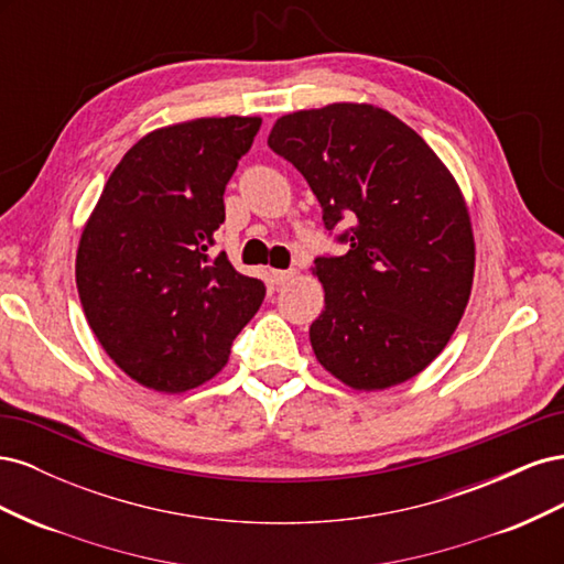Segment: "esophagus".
Instances as JSON below:
<instances>
[{"instance_id": "34e87169", "label": "esophagus", "mask_w": 564, "mask_h": 564, "mask_svg": "<svg viewBox=\"0 0 564 564\" xmlns=\"http://www.w3.org/2000/svg\"><path fill=\"white\" fill-rule=\"evenodd\" d=\"M294 275H296L294 268H289V270H272V282H275L278 286H282V284H286L289 280H292Z\"/></svg>"}]
</instances>
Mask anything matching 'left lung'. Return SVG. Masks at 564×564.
Returning a JSON list of instances; mask_svg holds the SVG:
<instances>
[{"label": "left lung", "instance_id": "1", "mask_svg": "<svg viewBox=\"0 0 564 564\" xmlns=\"http://www.w3.org/2000/svg\"><path fill=\"white\" fill-rule=\"evenodd\" d=\"M268 145L315 193L344 256H317L319 365L357 390L416 377L447 346L473 286L475 242L447 166L395 115L334 104L280 117Z\"/></svg>", "mask_w": 564, "mask_h": 564}]
</instances>
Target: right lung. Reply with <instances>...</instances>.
<instances>
[{
    "mask_svg": "<svg viewBox=\"0 0 564 564\" xmlns=\"http://www.w3.org/2000/svg\"><path fill=\"white\" fill-rule=\"evenodd\" d=\"M261 117H204L148 133L115 166L84 226L77 292L100 346L139 383L181 392L224 369L265 284L214 232Z\"/></svg>",
    "mask_w": 564,
    "mask_h": 564,
    "instance_id": "add662e5",
    "label": "right lung"
}]
</instances>
